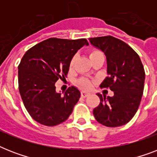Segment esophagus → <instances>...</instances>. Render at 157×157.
I'll use <instances>...</instances> for the list:
<instances>
[{
    "mask_svg": "<svg viewBox=\"0 0 157 157\" xmlns=\"http://www.w3.org/2000/svg\"><path fill=\"white\" fill-rule=\"evenodd\" d=\"M90 95V94L86 92V91H81V97L82 98H86V97H88Z\"/></svg>",
    "mask_w": 157,
    "mask_h": 157,
    "instance_id": "esophagus-1",
    "label": "esophagus"
}]
</instances>
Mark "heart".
Masks as SVG:
<instances>
[{
	"instance_id": "b5f03b06",
	"label": "heart",
	"mask_w": 157,
	"mask_h": 157,
	"mask_svg": "<svg viewBox=\"0 0 157 157\" xmlns=\"http://www.w3.org/2000/svg\"><path fill=\"white\" fill-rule=\"evenodd\" d=\"M102 53L98 50H92L90 51V54H89V56H90V59H93L94 57L97 56L98 54H101ZM74 62H75V58H72L70 62V67H72L74 64ZM77 83L80 86H81V88L85 89V90H88L91 87V85H92V82L90 81H89L87 79H80L78 81H77Z\"/></svg>"
}]
</instances>
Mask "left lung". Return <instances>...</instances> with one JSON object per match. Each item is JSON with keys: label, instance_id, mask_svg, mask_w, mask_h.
Instances as JSON below:
<instances>
[{"label": "left lung", "instance_id": "left-lung-1", "mask_svg": "<svg viewBox=\"0 0 157 157\" xmlns=\"http://www.w3.org/2000/svg\"><path fill=\"white\" fill-rule=\"evenodd\" d=\"M107 58L108 76L100 85L114 92L112 97L98 94L100 103L93 111L96 121L107 127L125 124L133 118L144 93L145 71L141 59L124 41L112 36L90 38Z\"/></svg>", "mask_w": 157, "mask_h": 157}]
</instances>
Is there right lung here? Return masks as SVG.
<instances>
[{
    "label": "right lung",
    "mask_w": 157,
    "mask_h": 157,
    "mask_svg": "<svg viewBox=\"0 0 157 157\" xmlns=\"http://www.w3.org/2000/svg\"><path fill=\"white\" fill-rule=\"evenodd\" d=\"M86 39L50 38L27 51L18 65V89L26 109L36 121L54 126L65 121L81 97L75 86L63 95L56 92L55 82L65 78L77 50L88 45Z\"/></svg>",
    "instance_id": "right-lung-1"
}]
</instances>
